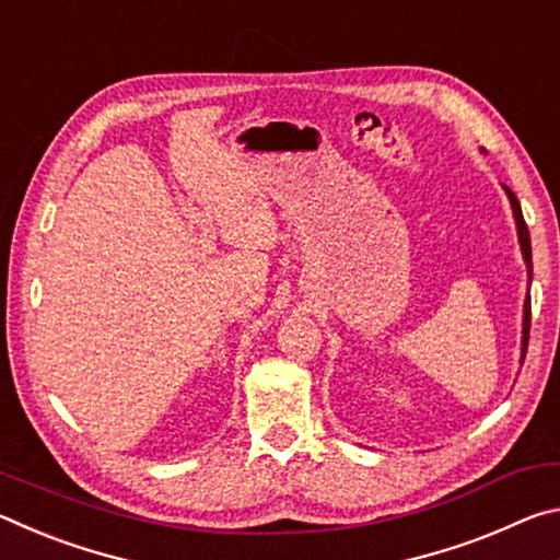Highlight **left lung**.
Instances as JSON below:
<instances>
[{
    "instance_id": "left-lung-1",
    "label": "left lung",
    "mask_w": 560,
    "mask_h": 560,
    "mask_svg": "<svg viewBox=\"0 0 560 560\" xmlns=\"http://www.w3.org/2000/svg\"><path fill=\"white\" fill-rule=\"evenodd\" d=\"M506 195L511 200V207H514V217H516V230H518V242H521V252H524V259H526V267H528V279H530V236H528V226L524 222V214H521V205L516 200V195L511 192L506 187ZM528 328H530V299H526L524 303V355H526V348H528Z\"/></svg>"
}]
</instances>
